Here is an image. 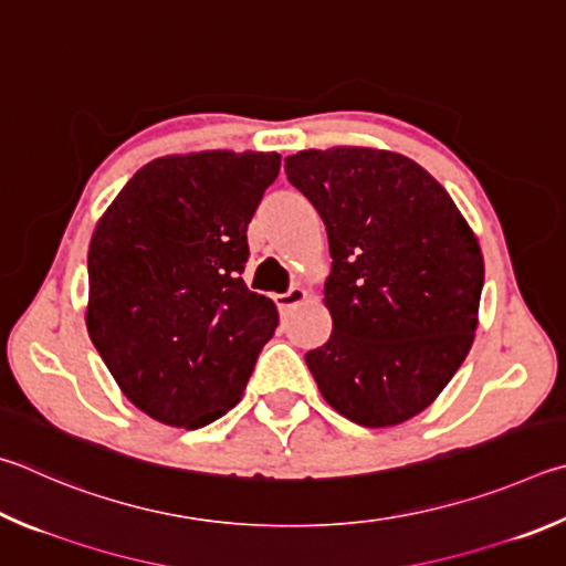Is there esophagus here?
<instances>
[{"label": "esophagus", "mask_w": 566, "mask_h": 566, "mask_svg": "<svg viewBox=\"0 0 566 566\" xmlns=\"http://www.w3.org/2000/svg\"><path fill=\"white\" fill-rule=\"evenodd\" d=\"M306 296H310V294H306V290H302V286H292V290L286 294H276L274 302H276V306H280V312L284 314V312L294 310L296 304H302Z\"/></svg>", "instance_id": "34e87169"}]
</instances>
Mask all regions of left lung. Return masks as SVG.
<instances>
[{"label": "left lung", "mask_w": 566, "mask_h": 566, "mask_svg": "<svg viewBox=\"0 0 566 566\" xmlns=\"http://www.w3.org/2000/svg\"><path fill=\"white\" fill-rule=\"evenodd\" d=\"M322 214L334 332L306 366L336 413L406 423L455 376L478 328L485 262L475 232L426 168L400 153L336 146L284 158Z\"/></svg>", "instance_id": "8db88e82"}]
</instances>
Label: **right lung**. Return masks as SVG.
<instances>
[{"label":"right lung","instance_id":"1","mask_svg":"<svg viewBox=\"0 0 566 566\" xmlns=\"http://www.w3.org/2000/svg\"><path fill=\"white\" fill-rule=\"evenodd\" d=\"M276 153L150 160L98 220L86 326L123 394L176 428L240 403L280 314L242 280L248 224L280 176Z\"/></svg>","mask_w":566,"mask_h":566}]
</instances>
